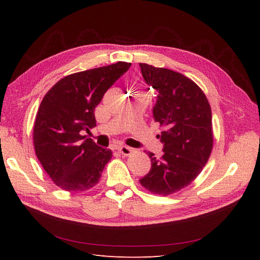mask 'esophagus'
Returning a JSON list of instances; mask_svg holds the SVG:
<instances>
[{
  "label": "esophagus",
  "instance_id": "obj_1",
  "mask_svg": "<svg viewBox=\"0 0 260 260\" xmlns=\"http://www.w3.org/2000/svg\"><path fill=\"white\" fill-rule=\"evenodd\" d=\"M118 151H119L120 154H122L124 156H128L132 152V148L129 146H120V147H118Z\"/></svg>",
  "mask_w": 260,
  "mask_h": 260
}]
</instances>
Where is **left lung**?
Instances as JSON below:
<instances>
[{
    "label": "left lung",
    "mask_w": 260,
    "mask_h": 260,
    "mask_svg": "<svg viewBox=\"0 0 260 260\" xmlns=\"http://www.w3.org/2000/svg\"><path fill=\"white\" fill-rule=\"evenodd\" d=\"M140 67L145 82L158 93L153 117L164 144L160 158L148 153L151 170L140 183L153 194L167 196L191 184L207 164L214 145L211 109L190 78L148 64Z\"/></svg>",
    "instance_id": "left-lung-1"
}]
</instances>
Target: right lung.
Wrapping results in <instances>:
<instances>
[{
    "label": "right lung",
    "instance_id": "obj_1",
    "mask_svg": "<svg viewBox=\"0 0 260 260\" xmlns=\"http://www.w3.org/2000/svg\"><path fill=\"white\" fill-rule=\"evenodd\" d=\"M130 66L118 61L72 74L44 95L34 127L35 151L46 174L62 190L82 192L99 183L113 153L86 139L82 131L95 127L94 109Z\"/></svg>",
    "mask_w": 260,
    "mask_h": 260
}]
</instances>
